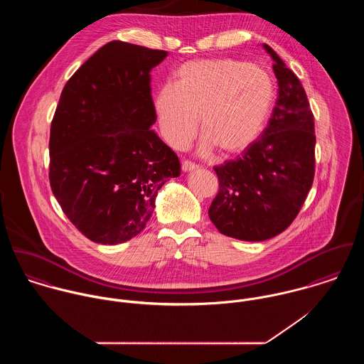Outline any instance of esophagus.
<instances>
[{
  "label": "esophagus",
  "mask_w": 364,
  "mask_h": 364,
  "mask_svg": "<svg viewBox=\"0 0 364 364\" xmlns=\"http://www.w3.org/2000/svg\"><path fill=\"white\" fill-rule=\"evenodd\" d=\"M196 168H198V165H196L195 162L189 161V159H185V161L182 162V171H183V172H189V171H193V169H196Z\"/></svg>",
  "instance_id": "obj_1"
}]
</instances>
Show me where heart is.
Here are the masks:
<instances>
[{"label":"heart","instance_id":"obj_1","mask_svg":"<svg viewBox=\"0 0 364 364\" xmlns=\"http://www.w3.org/2000/svg\"><path fill=\"white\" fill-rule=\"evenodd\" d=\"M176 85L165 82L154 98L161 133L173 149L196 136L200 117L202 150L224 156L248 150L263 133L276 101L267 71L235 58H203L179 67Z\"/></svg>","mask_w":364,"mask_h":364}]
</instances>
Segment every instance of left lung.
Masks as SVG:
<instances>
[{
    "label": "left lung",
    "mask_w": 364,
    "mask_h": 364,
    "mask_svg": "<svg viewBox=\"0 0 364 364\" xmlns=\"http://www.w3.org/2000/svg\"><path fill=\"white\" fill-rule=\"evenodd\" d=\"M279 84L267 127L242 156L214 166L218 192L208 217L215 228L242 241H264L283 232L297 217L315 173V129L307 94L276 52Z\"/></svg>",
    "instance_id": "8db88e82"
}]
</instances>
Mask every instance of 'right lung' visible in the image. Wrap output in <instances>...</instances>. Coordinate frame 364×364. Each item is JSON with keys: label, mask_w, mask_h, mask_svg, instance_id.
Here are the masks:
<instances>
[{"label": "right lung", "mask_w": 364, "mask_h": 364, "mask_svg": "<svg viewBox=\"0 0 364 364\" xmlns=\"http://www.w3.org/2000/svg\"><path fill=\"white\" fill-rule=\"evenodd\" d=\"M168 53L112 41L67 81L50 126L53 195L88 240L114 245L140 234L156 192L181 173L150 130L151 70Z\"/></svg>", "instance_id": "right-lung-1"}]
</instances>
